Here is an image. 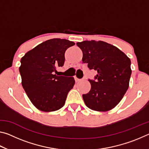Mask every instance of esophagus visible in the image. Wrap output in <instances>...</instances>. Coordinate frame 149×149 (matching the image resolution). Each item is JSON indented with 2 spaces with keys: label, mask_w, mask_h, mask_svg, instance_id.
<instances>
[{
  "label": "esophagus",
  "mask_w": 149,
  "mask_h": 149,
  "mask_svg": "<svg viewBox=\"0 0 149 149\" xmlns=\"http://www.w3.org/2000/svg\"><path fill=\"white\" fill-rule=\"evenodd\" d=\"M74 79H75V81H76V82L79 81L81 80V79H79V78H77V76H74Z\"/></svg>",
  "instance_id": "obj_1"
}]
</instances>
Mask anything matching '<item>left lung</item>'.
Listing matches in <instances>:
<instances>
[{"label":"left lung","instance_id":"8db88e82","mask_svg":"<svg viewBox=\"0 0 149 149\" xmlns=\"http://www.w3.org/2000/svg\"><path fill=\"white\" fill-rule=\"evenodd\" d=\"M76 45L83 52V63L97 71L89 79L90 91L83 99L90 109L106 112L114 108L127 91L132 74L131 60L113 45L99 41H84Z\"/></svg>","mask_w":149,"mask_h":149}]
</instances>
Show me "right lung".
Here are the masks:
<instances>
[{"label": "right lung", "mask_w": 149, "mask_h": 149, "mask_svg": "<svg viewBox=\"0 0 149 149\" xmlns=\"http://www.w3.org/2000/svg\"><path fill=\"white\" fill-rule=\"evenodd\" d=\"M75 43L67 39L47 40L29 50L21 59L19 71L22 85L35 107L44 112L61 108L75 84L73 77L57 75L62 67L65 52Z\"/></svg>", "instance_id": "add662e5"}]
</instances>
